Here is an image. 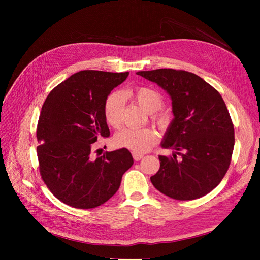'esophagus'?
<instances>
[{"label": "esophagus", "instance_id": "obj_1", "mask_svg": "<svg viewBox=\"0 0 260 260\" xmlns=\"http://www.w3.org/2000/svg\"><path fill=\"white\" fill-rule=\"evenodd\" d=\"M133 158L135 161H139L143 158V155L142 154H137V153H133Z\"/></svg>", "mask_w": 260, "mask_h": 260}]
</instances>
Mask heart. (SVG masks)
<instances>
[{"instance_id":"heart-1","label":"heart","mask_w":260,"mask_h":260,"mask_svg":"<svg viewBox=\"0 0 260 260\" xmlns=\"http://www.w3.org/2000/svg\"><path fill=\"white\" fill-rule=\"evenodd\" d=\"M129 94L145 112L152 113V119L163 126L167 124V117L157 113L162 107L163 98L157 90L139 86L134 88ZM123 108H124V98L120 92H113L107 97L104 103V118L108 125L114 128L120 127L122 123ZM118 146L131 149L134 153H145L149 151L157 142V134L153 128H123L118 132L114 139Z\"/></svg>"}]
</instances>
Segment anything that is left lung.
<instances>
[{"mask_svg":"<svg viewBox=\"0 0 260 260\" xmlns=\"http://www.w3.org/2000/svg\"><path fill=\"white\" fill-rule=\"evenodd\" d=\"M137 75L165 89L173 106L174 119L161 146L175 153L159 156L160 169L151 177L153 185L176 200L209 194L228 172L235 142L234 125L220 93L185 71L160 68Z\"/></svg>","mask_w":260,"mask_h":260,"instance_id":"obj_1","label":"left lung"}]
</instances>
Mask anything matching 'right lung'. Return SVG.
Returning a JSON list of instances; mask_svg holds the SVG:
<instances>
[{"label":"right lung","instance_id":"1","mask_svg":"<svg viewBox=\"0 0 260 260\" xmlns=\"http://www.w3.org/2000/svg\"><path fill=\"white\" fill-rule=\"evenodd\" d=\"M128 74L81 71L54 87L42 106L37 127L40 174L67 206H101L116 194L123 174L133 166L127 148L92 157L94 143L109 136L105 100Z\"/></svg>","mask_w":260,"mask_h":260}]
</instances>
